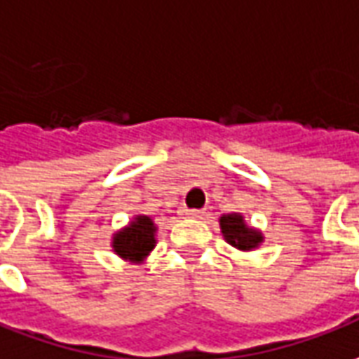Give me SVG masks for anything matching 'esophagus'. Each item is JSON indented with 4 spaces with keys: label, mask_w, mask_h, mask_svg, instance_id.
I'll list each match as a JSON object with an SVG mask.
<instances>
[{
    "label": "esophagus",
    "mask_w": 359,
    "mask_h": 359,
    "mask_svg": "<svg viewBox=\"0 0 359 359\" xmlns=\"http://www.w3.org/2000/svg\"><path fill=\"white\" fill-rule=\"evenodd\" d=\"M182 214L187 215V217H202L205 212H204V210H184Z\"/></svg>",
    "instance_id": "1"
}]
</instances>
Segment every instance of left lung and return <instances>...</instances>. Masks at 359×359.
<instances>
[{"instance_id":"obj_1","label":"left lung","mask_w":359,"mask_h":359,"mask_svg":"<svg viewBox=\"0 0 359 359\" xmlns=\"http://www.w3.org/2000/svg\"><path fill=\"white\" fill-rule=\"evenodd\" d=\"M219 229H222L223 239L227 241L233 249L241 250V252L257 250L264 243L262 231L245 222V215L239 212L223 214L219 217Z\"/></svg>"}]
</instances>
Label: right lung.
<instances>
[{
	"instance_id": "right-lung-1",
	"label": "right lung",
	"mask_w": 359,
	"mask_h": 359,
	"mask_svg": "<svg viewBox=\"0 0 359 359\" xmlns=\"http://www.w3.org/2000/svg\"><path fill=\"white\" fill-rule=\"evenodd\" d=\"M157 245V225L151 215H134L128 225L110 237L112 252L130 264H144Z\"/></svg>"
}]
</instances>
